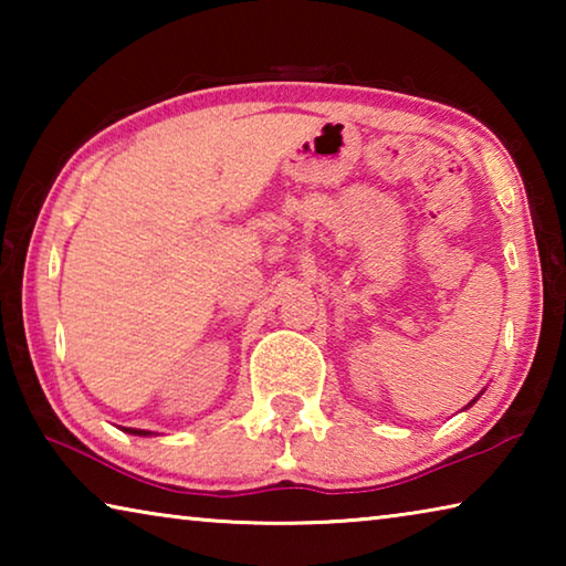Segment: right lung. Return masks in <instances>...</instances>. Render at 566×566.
<instances>
[{
	"instance_id": "obj_1",
	"label": "right lung",
	"mask_w": 566,
	"mask_h": 566,
	"mask_svg": "<svg viewBox=\"0 0 566 566\" xmlns=\"http://www.w3.org/2000/svg\"><path fill=\"white\" fill-rule=\"evenodd\" d=\"M129 434H139V437H145V434H149V432H145V429H127Z\"/></svg>"
}]
</instances>
